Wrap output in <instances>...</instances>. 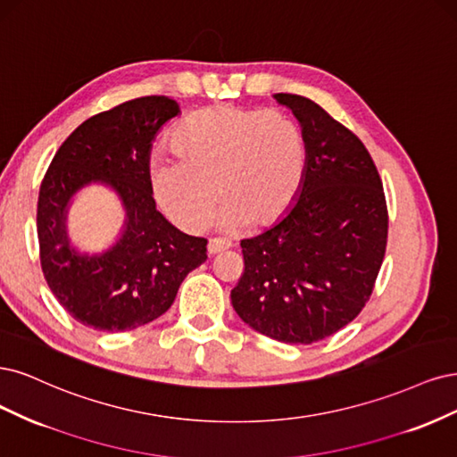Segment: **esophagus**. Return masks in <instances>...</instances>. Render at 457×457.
I'll return each instance as SVG.
<instances>
[{
  "instance_id": "1",
  "label": "esophagus",
  "mask_w": 457,
  "mask_h": 457,
  "mask_svg": "<svg viewBox=\"0 0 457 457\" xmlns=\"http://www.w3.org/2000/svg\"><path fill=\"white\" fill-rule=\"evenodd\" d=\"M229 246L231 245L226 239H211L209 245H207V250H209L211 256H214V254H220V253H226Z\"/></svg>"
}]
</instances>
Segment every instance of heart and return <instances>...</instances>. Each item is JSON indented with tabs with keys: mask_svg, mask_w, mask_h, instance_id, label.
Masks as SVG:
<instances>
[{
	"mask_svg": "<svg viewBox=\"0 0 457 457\" xmlns=\"http://www.w3.org/2000/svg\"><path fill=\"white\" fill-rule=\"evenodd\" d=\"M174 155L150 163L155 201L184 231L209 224L216 195L228 228L268 229L296 203L307 169L300 125L281 112L214 104L186 115L170 135Z\"/></svg>",
	"mask_w": 457,
	"mask_h": 457,
	"instance_id": "b5f03b06",
	"label": "heart"
}]
</instances>
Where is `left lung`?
Instances as JSON below:
<instances>
[{
  "instance_id": "obj_1",
  "label": "left lung",
  "mask_w": 457,
  "mask_h": 457,
  "mask_svg": "<svg viewBox=\"0 0 457 457\" xmlns=\"http://www.w3.org/2000/svg\"><path fill=\"white\" fill-rule=\"evenodd\" d=\"M302 123L307 169L290 212L243 239L237 315L285 344L336 334L370 300L386 256L389 214L379 172L357 135L300 95L278 93Z\"/></svg>"
}]
</instances>
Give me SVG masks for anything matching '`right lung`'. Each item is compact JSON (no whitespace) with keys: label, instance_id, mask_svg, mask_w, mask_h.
<instances>
[{"label":"right lung","instance_id":"1","mask_svg":"<svg viewBox=\"0 0 457 457\" xmlns=\"http://www.w3.org/2000/svg\"><path fill=\"white\" fill-rule=\"evenodd\" d=\"M179 104L169 96L127 100L83 121L54 154L37 197L43 277L83 327L123 332L148 325L172 305L186 275L207 260V239L170 226L157 211L150 150ZM89 181H106L128 209V229L102 257H81L65 237V204Z\"/></svg>","mask_w":457,"mask_h":457}]
</instances>
